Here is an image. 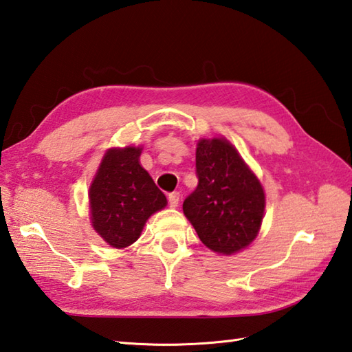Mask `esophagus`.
I'll return each instance as SVG.
<instances>
[{"label":"esophagus","mask_w":352,"mask_h":352,"mask_svg":"<svg viewBox=\"0 0 352 352\" xmlns=\"http://www.w3.org/2000/svg\"><path fill=\"white\" fill-rule=\"evenodd\" d=\"M168 203H169V207L175 208V207L178 206V203H180V193H178V192H172V193H169V197H168Z\"/></svg>","instance_id":"1"}]
</instances>
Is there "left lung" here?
Wrapping results in <instances>:
<instances>
[{
  "label": "left lung",
  "instance_id": "1",
  "mask_svg": "<svg viewBox=\"0 0 352 352\" xmlns=\"http://www.w3.org/2000/svg\"><path fill=\"white\" fill-rule=\"evenodd\" d=\"M198 186L183 212L207 248L231 256L257 237L265 213L258 178L226 138L199 139Z\"/></svg>",
  "mask_w": 352,
  "mask_h": 352
}]
</instances>
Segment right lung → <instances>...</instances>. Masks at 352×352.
Here are the masks:
<instances>
[{
    "label": "right lung",
    "instance_id": "add662e5",
    "mask_svg": "<svg viewBox=\"0 0 352 352\" xmlns=\"http://www.w3.org/2000/svg\"><path fill=\"white\" fill-rule=\"evenodd\" d=\"M140 146L109 149L89 189L92 227L118 250L136 242L149 216L168 204L140 166Z\"/></svg>",
    "mask_w": 352,
    "mask_h": 352
}]
</instances>
